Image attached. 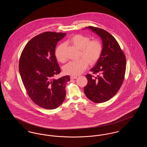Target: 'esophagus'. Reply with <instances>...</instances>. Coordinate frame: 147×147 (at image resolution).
<instances>
[{
    "mask_svg": "<svg viewBox=\"0 0 147 147\" xmlns=\"http://www.w3.org/2000/svg\"><path fill=\"white\" fill-rule=\"evenodd\" d=\"M70 79H77V76H70Z\"/></svg>",
    "mask_w": 147,
    "mask_h": 147,
    "instance_id": "34e87169",
    "label": "esophagus"
}]
</instances>
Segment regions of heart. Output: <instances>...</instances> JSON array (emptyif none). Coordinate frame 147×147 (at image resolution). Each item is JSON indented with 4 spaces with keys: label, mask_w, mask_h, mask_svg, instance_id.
<instances>
[{
    "label": "heart",
    "mask_w": 147,
    "mask_h": 147,
    "mask_svg": "<svg viewBox=\"0 0 147 147\" xmlns=\"http://www.w3.org/2000/svg\"><path fill=\"white\" fill-rule=\"evenodd\" d=\"M69 42L80 49V58L71 61L63 67V71L67 74L77 76L82 73L86 69L88 63L94 65L98 62L101 56L103 47L98 40H90L89 36L82 34H76L71 37ZM65 45H59L55 51L57 60L61 63H65L67 57L65 55Z\"/></svg>",
    "instance_id": "1"
}]
</instances>
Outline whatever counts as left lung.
Instances as JSON below:
<instances>
[{"instance_id":"8db88e82","label":"left lung","mask_w":147,"mask_h":147,"mask_svg":"<svg viewBox=\"0 0 147 147\" xmlns=\"http://www.w3.org/2000/svg\"><path fill=\"white\" fill-rule=\"evenodd\" d=\"M102 41L101 56L91 69L96 77L86 75L88 84L84 87L86 96L95 103L104 102L115 95L125 79L126 58L115 37L102 28L89 26Z\"/></svg>"}]
</instances>
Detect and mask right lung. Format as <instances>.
<instances>
[{
	"label": "right lung",
	"instance_id": "1",
	"mask_svg": "<svg viewBox=\"0 0 147 147\" xmlns=\"http://www.w3.org/2000/svg\"><path fill=\"white\" fill-rule=\"evenodd\" d=\"M65 35L43 32L31 39L21 52L19 68L22 82L31 100L43 109H55L65 98V86L70 77L55 79L61 73L55 49Z\"/></svg>",
	"mask_w": 147,
	"mask_h": 147
}]
</instances>
